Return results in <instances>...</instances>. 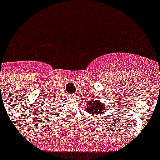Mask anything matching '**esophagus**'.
Segmentation results:
<instances>
[{
	"label": "esophagus",
	"mask_w": 160,
	"mask_h": 160,
	"mask_svg": "<svg viewBox=\"0 0 160 160\" xmlns=\"http://www.w3.org/2000/svg\"><path fill=\"white\" fill-rule=\"evenodd\" d=\"M71 98H75L76 97V95H74V94H72V95H70Z\"/></svg>",
	"instance_id": "1"
}]
</instances>
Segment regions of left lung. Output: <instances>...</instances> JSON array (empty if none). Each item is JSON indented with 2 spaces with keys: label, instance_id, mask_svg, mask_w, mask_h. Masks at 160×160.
<instances>
[{
  "label": "left lung",
  "instance_id": "8db88e82",
  "mask_svg": "<svg viewBox=\"0 0 160 160\" xmlns=\"http://www.w3.org/2000/svg\"><path fill=\"white\" fill-rule=\"evenodd\" d=\"M95 101V100H94ZM89 100L87 102V107H86V111L90 114L92 115H96V116H100L101 114H103V112L105 111V108L104 105L102 104V102H94Z\"/></svg>",
  "mask_w": 160,
  "mask_h": 160
}]
</instances>
